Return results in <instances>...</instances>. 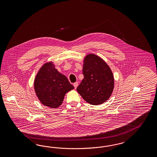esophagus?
<instances>
[{
	"label": "esophagus",
	"instance_id": "1",
	"mask_svg": "<svg viewBox=\"0 0 157 157\" xmlns=\"http://www.w3.org/2000/svg\"><path fill=\"white\" fill-rule=\"evenodd\" d=\"M78 86V82H76L74 83V87H75V89L77 88Z\"/></svg>",
	"mask_w": 157,
	"mask_h": 157
}]
</instances>
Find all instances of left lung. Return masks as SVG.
<instances>
[{
    "label": "left lung",
    "instance_id": "obj_1",
    "mask_svg": "<svg viewBox=\"0 0 157 157\" xmlns=\"http://www.w3.org/2000/svg\"><path fill=\"white\" fill-rule=\"evenodd\" d=\"M84 78L76 90L89 104H102L108 100L114 89V77L111 69L103 59L89 54L83 60Z\"/></svg>",
    "mask_w": 157,
    "mask_h": 157
}]
</instances>
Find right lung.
<instances>
[{"instance_id":"add662e5","label":"right lung","mask_w":157,"mask_h":157,"mask_svg":"<svg viewBox=\"0 0 157 157\" xmlns=\"http://www.w3.org/2000/svg\"><path fill=\"white\" fill-rule=\"evenodd\" d=\"M34 88L42 104L56 108L62 105L67 93L74 87L51 62L45 63L39 70L34 79Z\"/></svg>"}]
</instances>
